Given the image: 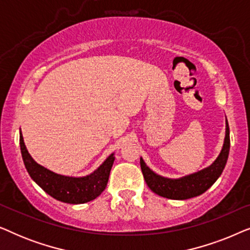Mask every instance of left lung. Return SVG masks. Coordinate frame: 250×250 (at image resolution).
Listing matches in <instances>:
<instances>
[{"mask_svg":"<svg viewBox=\"0 0 250 250\" xmlns=\"http://www.w3.org/2000/svg\"><path fill=\"white\" fill-rule=\"evenodd\" d=\"M229 151H230V128H229L227 121V131H225L223 148H222V151L217 159L207 168L191 174V175L181 177V179L172 180L153 173L146 165L142 158L140 159V165H141L146 183L148 184L152 192L162 197L168 198V199L184 200L200 196L201 193H204L205 191H207L213 186L215 181L223 172L229 157Z\"/></svg>","mask_w":250,"mask_h":250,"instance_id":"left-lung-1","label":"left lung"}]
</instances>
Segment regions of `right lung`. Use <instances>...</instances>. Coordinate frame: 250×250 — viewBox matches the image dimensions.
<instances>
[{
    "mask_svg": "<svg viewBox=\"0 0 250 250\" xmlns=\"http://www.w3.org/2000/svg\"><path fill=\"white\" fill-rule=\"evenodd\" d=\"M19 141L23 164L29 176L54 199L67 204H84L100 196L107 187L109 174L115 160L114 153L90 175L69 177L59 175L39 165L27 151L21 132Z\"/></svg>",
    "mask_w": 250,
    "mask_h": 250,
    "instance_id": "add662e5",
    "label": "right lung"
}]
</instances>
